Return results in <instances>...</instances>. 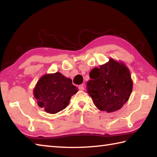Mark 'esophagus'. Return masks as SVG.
<instances>
[{"instance_id": "1", "label": "esophagus", "mask_w": 157, "mask_h": 157, "mask_svg": "<svg viewBox=\"0 0 157 157\" xmlns=\"http://www.w3.org/2000/svg\"><path fill=\"white\" fill-rule=\"evenodd\" d=\"M78 88H79V90H81V91H83V90L84 89V84H80L78 86Z\"/></svg>"}]
</instances>
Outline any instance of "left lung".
<instances>
[{"mask_svg":"<svg viewBox=\"0 0 157 157\" xmlns=\"http://www.w3.org/2000/svg\"><path fill=\"white\" fill-rule=\"evenodd\" d=\"M87 92L100 111L108 113L120 109L131 95L133 82L128 68L123 62L110 58L100 68L89 73Z\"/></svg>","mask_w":157,"mask_h":157,"instance_id":"left-lung-1","label":"left lung"}]
</instances>
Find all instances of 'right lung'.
Here are the masks:
<instances>
[{
	"mask_svg": "<svg viewBox=\"0 0 157 157\" xmlns=\"http://www.w3.org/2000/svg\"><path fill=\"white\" fill-rule=\"evenodd\" d=\"M78 92V88L70 78L57 72L46 74L37 82L33 94L37 105L47 113H56L69 104L71 96Z\"/></svg>",
	"mask_w": 157,
	"mask_h": 157,
	"instance_id": "1",
	"label": "right lung"
}]
</instances>
